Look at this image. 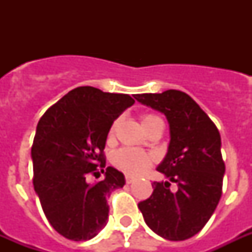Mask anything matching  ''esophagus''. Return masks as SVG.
Listing matches in <instances>:
<instances>
[{
    "mask_svg": "<svg viewBox=\"0 0 252 252\" xmlns=\"http://www.w3.org/2000/svg\"><path fill=\"white\" fill-rule=\"evenodd\" d=\"M133 178H132V176H129V175H126V184H130L132 183V182H133Z\"/></svg>",
    "mask_w": 252,
    "mask_h": 252,
    "instance_id": "esophagus-1",
    "label": "esophagus"
}]
</instances>
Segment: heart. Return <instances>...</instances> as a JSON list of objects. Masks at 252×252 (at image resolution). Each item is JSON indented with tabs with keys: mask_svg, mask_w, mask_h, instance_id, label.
<instances>
[{
	"mask_svg": "<svg viewBox=\"0 0 252 252\" xmlns=\"http://www.w3.org/2000/svg\"><path fill=\"white\" fill-rule=\"evenodd\" d=\"M159 118L154 116V115H144L142 116V126H148L150 123L156 122ZM115 128H116V123L111 126L110 136L108 137H114ZM112 163H114L119 170H122L128 175H141L144 172L153 165V157L148 153H144L141 150L136 149H124L118 150L116 153L112 156Z\"/></svg>",
	"mask_w": 252,
	"mask_h": 252,
	"instance_id": "heart-1",
	"label": "heart"
}]
</instances>
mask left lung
<instances>
[{
  "instance_id": "8db88e82",
  "label": "left lung",
  "mask_w": 252,
  "mask_h": 252,
  "mask_svg": "<svg viewBox=\"0 0 252 252\" xmlns=\"http://www.w3.org/2000/svg\"><path fill=\"white\" fill-rule=\"evenodd\" d=\"M134 98L162 112L170 126L167 153L157 167L167 180L154 182L153 193L138 203V209L146 225L162 238H191L205 226L222 195L225 163L219 129L183 91ZM171 181L178 186L176 191L169 189Z\"/></svg>"
}]
</instances>
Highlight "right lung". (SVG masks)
Listing matches in <instances>:
<instances>
[{
    "mask_svg": "<svg viewBox=\"0 0 252 252\" xmlns=\"http://www.w3.org/2000/svg\"><path fill=\"white\" fill-rule=\"evenodd\" d=\"M134 103L128 94L91 86L73 89L45 111L31 148L33 188L49 223L76 242L94 238L108 220L107 197L126 184L123 172L108 167L104 146L112 123ZM105 172L94 185L89 175Z\"/></svg>",
    "mask_w": 252,
    "mask_h": 252,
    "instance_id": "1",
    "label": "right lung"
}]
</instances>
